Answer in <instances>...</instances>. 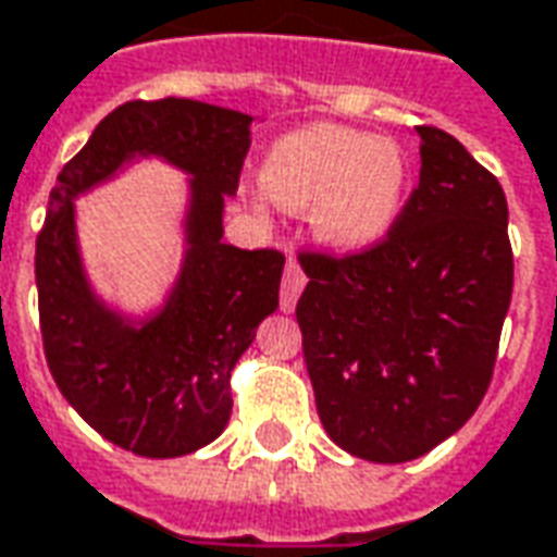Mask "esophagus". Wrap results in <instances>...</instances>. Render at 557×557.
<instances>
[{
  "label": "esophagus",
  "instance_id": "esophagus-1",
  "mask_svg": "<svg viewBox=\"0 0 557 557\" xmlns=\"http://www.w3.org/2000/svg\"><path fill=\"white\" fill-rule=\"evenodd\" d=\"M305 271H301V265L295 262V259H289L286 262V274H283V283H280V310L283 313H289V310H295V301H298V295H301V289H305Z\"/></svg>",
  "mask_w": 557,
  "mask_h": 557
}]
</instances>
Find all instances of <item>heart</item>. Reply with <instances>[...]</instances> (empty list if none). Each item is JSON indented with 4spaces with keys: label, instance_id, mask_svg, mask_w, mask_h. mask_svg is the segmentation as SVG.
<instances>
[{
    "label": "heart",
    "instance_id": "obj_1",
    "mask_svg": "<svg viewBox=\"0 0 557 557\" xmlns=\"http://www.w3.org/2000/svg\"><path fill=\"white\" fill-rule=\"evenodd\" d=\"M407 174L395 141L322 123L292 132L268 150L262 189L286 211H313L325 244L364 250L398 220Z\"/></svg>",
    "mask_w": 557,
    "mask_h": 557
}]
</instances>
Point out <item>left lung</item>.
<instances>
[{"instance_id":"left-lung-1","label":"left lung","mask_w":557,"mask_h":557,"mask_svg":"<svg viewBox=\"0 0 557 557\" xmlns=\"http://www.w3.org/2000/svg\"><path fill=\"white\" fill-rule=\"evenodd\" d=\"M419 132V186L386 238L298 252L295 317L322 425L376 465L431 453L476 413L512 298L507 196L437 126Z\"/></svg>"}]
</instances>
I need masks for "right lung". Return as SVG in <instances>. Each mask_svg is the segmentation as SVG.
Segmentation results:
<instances>
[{
    "label": "right lung",
    "instance_id": "1",
    "mask_svg": "<svg viewBox=\"0 0 557 557\" xmlns=\"http://www.w3.org/2000/svg\"><path fill=\"white\" fill-rule=\"evenodd\" d=\"M250 123V114L193 99L126 102L96 126L50 189L35 240L48 368L84 422L144 458L189 455L223 434L232 371L280 305L283 252L223 244L225 198L238 189ZM135 156H162L194 174L182 277L166 307L141 326L88 289L71 205Z\"/></svg>",
    "mask_w": 557,
    "mask_h": 557
}]
</instances>
